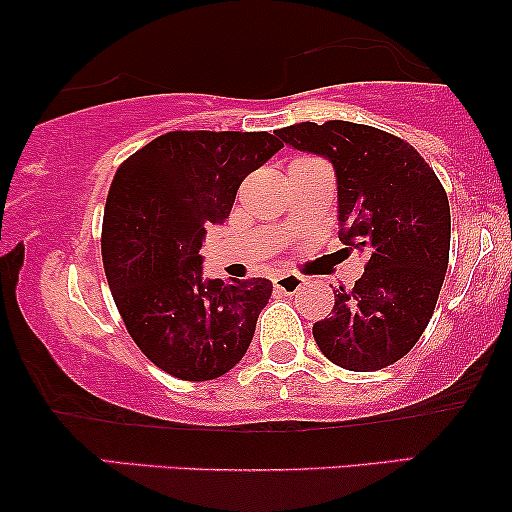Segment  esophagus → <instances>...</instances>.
Here are the masks:
<instances>
[{
	"instance_id": "esophagus-1",
	"label": "esophagus",
	"mask_w": 512,
	"mask_h": 512,
	"mask_svg": "<svg viewBox=\"0 0 512 512\" xmlns=\"http://www.w3.org/2000/svg\"><path fill=\"white\" fill-rule=\"evenodd\" d=\"M272 282H275L277 291L286 293V296H293V293H298L305 286V277L291 275V272H286V275H277L275 279H272Z\"/></svg>"
}]
</instances>
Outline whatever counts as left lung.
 Wrapping results in <instances>:
<instances>
[{
    "label": "left lung",
    "mask_w": 512,
    "mask_h": 512,
    "mask_svg": "<svg viewBox=\"0 0 512 512\" xmlns=\"http://www.w3.org/2000/svg\"><path fill=\"white\" fill-rule=\"evenodd\" d=\"M338 179L340 242L366 256L352 291H335L314 340L335 366L370 373L415 347L429 326L450 258V202L424 158L389 132L349 121L277 130Z\"/></svg>",
    "instance_id": "left-lung-1"
}]
</instances>
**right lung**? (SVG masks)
<instances>
[{
	"label": "right lung",
	"instance_id": "obj_1",
	"mask_svg": "<svg viewBox=\"0 0 512 512\" xmlns=\"http://www.w3.org/2000/svg\"><path fill=\"white\" fill-rule=\"evenodd\" d=\"M270 132L177 130L125 160L111 181L102 261L125 328L179 380L228 373L247 354L272 282L207 279L200 247L247 174L282 149Z\"/></svg>",
	"mask_w": 512,
	"mask_h": 512
}]
</instances>
